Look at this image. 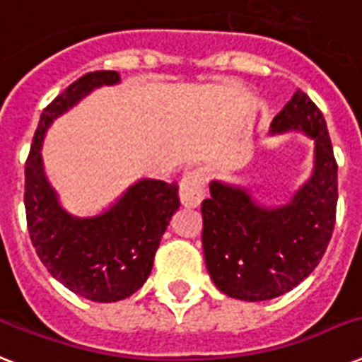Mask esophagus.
<instances>
[{"label":"esophagus","instance_id":"34e87169","mask_svg":"<svg viewBox=\"0 0 362 362\" xmlns=\"http://www.w3.org/2000/svg\"><path fill=\"white\" fill-rule=\"evenodd\" d=\"M206 187H204L203 170H187L182 176L180 182V201L186 209H195L204 199Z\"/></svg>","mask_w":362,"mask_h":362}]
</instances>
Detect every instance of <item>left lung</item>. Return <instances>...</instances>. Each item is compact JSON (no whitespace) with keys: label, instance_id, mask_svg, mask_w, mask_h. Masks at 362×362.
Listing matches in <instances>:
<instances>
[{"label":"left lung","instance_id":"left-lung-1","mask_svg":"<svg viewBox=\"0 0 362 362\" xmlns=\"http://www.w3.org/2000/svg\"><path fill=\"white\" fill-rule=\"evenodd\" d=\"M314 139V170L284 206L257 204L238 186L210 182L201 204L203 250L216 287L240 300H269L297 287L320 264L337 221L338 165L325 118L304 92L274 116L270 133Z\"/></svg>","mask_w":362,"mask_h":362}]
</instances>
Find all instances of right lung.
<instances>
[{"instance_id": "add662e5", "label": "right lung", "mask_w": 362, "mask_h": 362, "mask_svg": "<svg viewBox=\"0 0 362 362\" xmlns=\"http://www.w3.org/2000/svg\"><path fill=\"white\" fill-rule=\"evenodd\" d=\"M118 82L116 71H93L65 88L42 110L25 159L24 204L31 244L59 284L93 303H116L141 289L165 229L180 206L176 182L142 178L103 214L76 218L62 209L48 184L41 148L50 124L95 88Z\"/></svg>"}]
</instances>
